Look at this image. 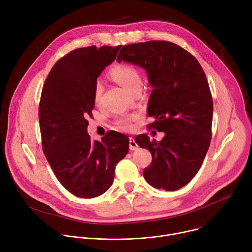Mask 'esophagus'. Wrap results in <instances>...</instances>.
Wrapping results in <instances>:
<instances>
[{
	"label": "esophagus",
	"mask_w": 252,
	"mask_h": 252,
	"mask_svg": "<svg viewBox=\"0 0 252 252\" xmlns=\"http://www.w3.org/2000/svg\"><path fill=\"white\" fill-rule=\"evenodd\" d=\"M137 149V143L135 142L133 137H129V150L130 151H135Z\"/></svg>",
	"instance_id": "obj_1"
}]
</instances>
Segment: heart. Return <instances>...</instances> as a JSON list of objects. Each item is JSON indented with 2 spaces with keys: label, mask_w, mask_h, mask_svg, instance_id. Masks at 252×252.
Masks as SVG:
<instances>
[{
  "label": "heart",
  "mask_w": 252,
  "mask_h": 252,
  "mask_svg": "<svg viewBox=\"0 0 252 252\" xmlns=\"http://www.w3.org/2000/svg\"><path fill=\"white\" fill-rule=\"evenodd\" d=\"M111 76L123 87H125L128 92L132 93L134 90L141 88L142 80L138 70L134 67L127 64H120L115 66L111 70ZM103 87L102 83L99 80H96L94 87V99L97 102L102 94ZM136 119V117L131 118H121L117 121V125L125 130H129L132 128V122Z\"/></svg>",
  "instance_id": "obj_1"
}]
</instances>
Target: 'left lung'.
<instances>
[{"label": "left lung", "mask_w": 252, "mask_h": 252, "mask_svg": "<svg viewBox=\"0 0 252 252\" xmlns=\"http://www.w3.org/2000/svg\"><path fill=\"white\" fill-rule=\"evenodd\" d=\"M123 61L147 71L150 126L164 132L158 142L147 134L134 138L153 156L143 176L158 189L177 190L195 176L210 145L213 103L204 71L190 53L166 41L124 46L117 58Z\"/></svg>", "instance_id": "obj_1"}]
</instances>
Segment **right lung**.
I'll return each instance as SVG.
<instances>
[{"label":"right lung","mask_w":252,"mask_h":252,"mask_svg":"<svg viewBox=\"0 0 252 252\" xmlns=\"http://www.w3.org/2000/svg\"><path fill=\"white\" fill-rule=\"evenodd\" d=\"M122 46H91L69 52L52 67L43 87L39 121L44 154L62 186L76 196L96 197L109 189L129 138L107 132L100 141L88 134L94 106V87Z\"/></svg>","instance_id":"add662e5"}]
</instances>
